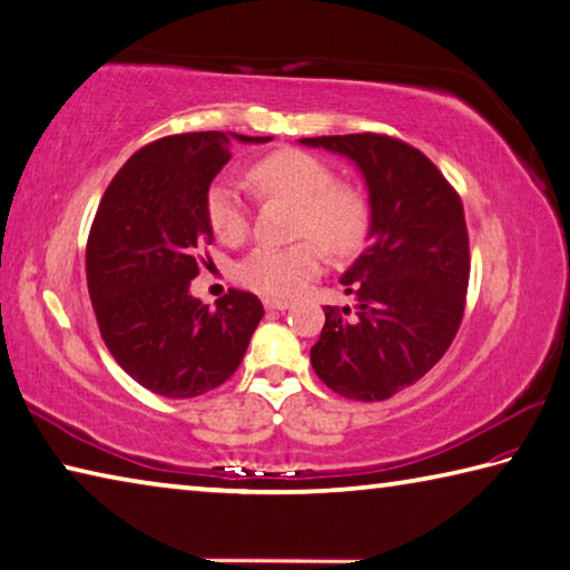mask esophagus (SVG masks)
Masks as SVG:
<instances>
[{
  "label": "esophagus",
  "instance_id": "1",
  "mask_svg": "<svg viewBox=\"0 0 570 570\" xmlns=\"http://www.w3.org/2000/svg\"><path fill=\"white\" fill-rule=\"evenodd\" d=\"M264 306L268 308V312H286L288 302H276V298H266Z\"/></svg>",
  "mask_w": 570,
  "mask_h": 570
}]
</instances>
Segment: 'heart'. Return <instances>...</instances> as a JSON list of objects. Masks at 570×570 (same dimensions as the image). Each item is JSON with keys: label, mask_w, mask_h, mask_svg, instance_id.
<instances>
[{"label": "heart", "mask_w": 570, "mask_h": 570, "mask_svg": "<svg viewBox=\"0 0 570 570\" xmlns=\"http://www.w3.org/2000/svg\"><path fill=\"white\" fill-rule=\"evenodd\" d=\"M252 181L264 194L284 196L298 206L296 236H314L328 252L346 254L366 232V204L324 159L302 149H282L256 161ZM206 219L216 239L239 244L249 232V206L239 189L216 181L206 194ZM321 272V252L314 242L292 246H256L236 266V278L254 292L288 298L302 292Z\"/></svg>", "instance_id": "heart-1"}]
</instances>
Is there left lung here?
<instances>
[{"instance_id": "left-lung-1", "label": "left lung", "mask_w": 570, "mask_h": 570, "mask_svg": "<svg viewBox=\"0 0 570 570\" xmlns=\"http://www.w3.org/2000/svg\"><path fill=\"white\" fill-rule=\"evenodd\" d=\"M364 174L368 246L341 284L356 308L326 306L312 366L338 396L384 401L439 364L461 326L469 232L456 189L426 154L386 134L298 139Z\"/></svg>"}]
</instances>
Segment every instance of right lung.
I'll return each instance as SVG.
<instances>
[{
    "instance_id": "right-lung-1",
    "label": "right lung",
    "mask_w": 570,
    "mask_h": 570,
    "mask_svg": "<svg viewBox=\"0 0 570 570\" xmlns=\"http://www.w3.org/2000/svg\"><path fill=\"white\" fill-rule=\"evenodd\" d=\"M234 139L272 137L191 131L147 144L107 186L89 232L87 284L101 338L137 384L167 399L222 386L264 316L262 302L239 288L216 308L189 292L199 252L214 239L206 194Z\"/></svg>"
}]
</instances>
